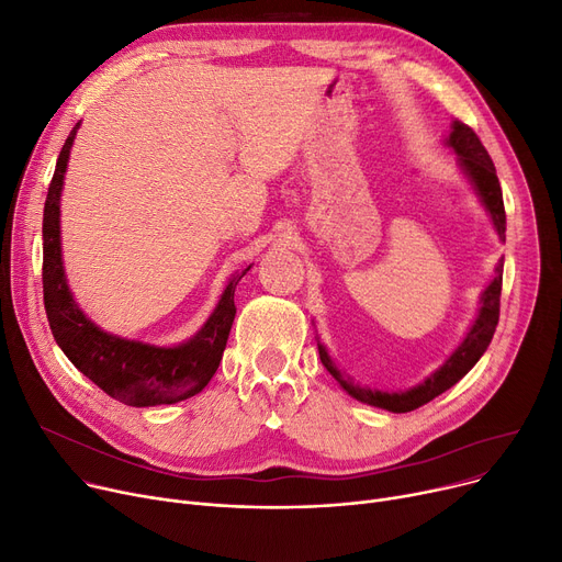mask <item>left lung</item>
<instances>
[{
	"mask_svg": "<svg viewBox=\"0 0 562 562\" xmlns=\"http://www.w3.org/2000/svg\"><path fill=\"white\" fill-rule=\"evenodd\" d=\"M451 150L458 155L456 164L467 177V182L471 189L476 191L481 204L485 206V212L494 225V232L498 234L501 241H506V210H504V193H501V184L496 177V168L483 147L481 138L474 134V130L467 127L460 121H453L451 134L445 140ZM501 282H504V259H498L496 269H494V280L483 289L481 293V303H479V314L471 323V328L467 330L464 339L458 344V348L451 352V356L445 360L439 369H435L424 382L419 385L409 387L405 392H382V390H371V387H360L356 385V380L346 375L328 356V348L318 344V356L323 367L330 371V375L339 382L341 390H346L352 398H358L367 405L382 407L390 412H412L435 396L445 394L451 390L458 380H462L474 364L483 358V352L487 350L496 323H498V305H501Z\"/></svg>",
	"mask_w": 562,
	"mask_h": 562,
	"instance_id": "left-lung-1",
	"label": "left lung"
}]
</instances>
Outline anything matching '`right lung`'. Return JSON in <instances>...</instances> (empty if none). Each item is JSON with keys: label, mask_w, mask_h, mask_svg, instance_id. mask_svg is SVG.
I'll return each mask as SVG.
<instances>
[{"label": "right lung", "mask_w": 562, "mask_h": 562, "mask_svg": "<svg viewBox=\"0 0 562 562\" xmlns=\"http://www.w3.org/2000/svg\"><path fill=\"white\" fill-rule=\"evenodd\" d=\"M79 125L72 127L56 159L43 212V293L52 335L66 358L115 401L153 407L191 398L206 387L221 364L236 314L234 289L252 266L227 280L204 326L177 346L117 337L95 326L72 296L61 255V191Z\"/></svg>", "instance_id": "1"}]
</instances>
